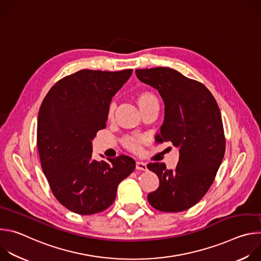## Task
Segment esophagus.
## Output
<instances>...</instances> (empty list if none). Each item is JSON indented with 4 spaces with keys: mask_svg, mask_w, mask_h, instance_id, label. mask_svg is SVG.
I'll return each instance as SVG.
<instances>
[{
    "mask_svg": "<svg viewBox=\"0 0 261 261\" xmlns=\"http://www.w3.org/2000/svg\"><path fill=\"white\" fill-rule=\"evenodd\" d=\"M136 169H138V170H146L147 168H146V164L145 163H143V162H141V161H137L136 162Z\"/></svg>",
    "mask_w": 261,
    "mask_h": 261,
    "instance_id": "obj_1",
    "label": "esophagus"
}]
</instances>
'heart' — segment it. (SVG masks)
Wrapping results in <instances>:
<instances>
[{
	"label": "heart",
	"instance_id": "obj_1",
	"mask_svg": "<svg viewBox=\"0 0 261 261\" xmlns=\"http://www.w3.org/2000/svg\"><path fill=\"white\" fill-rule=\"evenodd\" d=\"M154 100H157V97L151 92H142L137 96V103H138L140 108L142 106L146 105L147 103H150L151 101H154ZM115 107H116L115 102L114 101L110 102V104L108 106V116L109 117L113 116L114 111H115ZM125 143L128 147L132 148V150H137L138 144H139V139L134 138V137H128V138H126Z\"/></svg>",
	"mask_w": 261,
	"mask_h": 261
}]
</instances>
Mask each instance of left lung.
<instances>
[{"label":"left lung","instance_id":"1","mask_svg":"<svg viewBox=\"0 0 261 261\" xmlns=\"http://www.w3.org/2000/svg\"><path fill=\"white\" fill-rule=\"evenodd\" d=\"M135 73L140 82L156 89L164 102L158 140L171 141L179 153L174 169L159 162L147 164L159 177L158 189L148 193L147 200L160 212L186 211L207 192L224 157L225 137L219 106L202 84L174 69H137Z\"/></svg>","mask_w":261,"mask_h":261}]
</instances>
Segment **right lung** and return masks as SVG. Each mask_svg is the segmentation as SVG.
<instances>
[{
  "label": "right lung",
  "mask_w": 261,
  "mask_h": 261,
  "mask_svg": "<svg viewBox=\"0 0 261 261\" xmlns=\"http://www.w3.org/2000/svg\"><path fill=\"white\" fill-rule=\"evenodd\" d=\"M131 74V69L81 70L59 81L40 106L41 167L56 198L73 213L92 215L109 207L119 184L135 168V161L124 155L92 159V140L106 127L111 99Z\"/></svg>",
  "instance_id": "1"
}]
</instances>
